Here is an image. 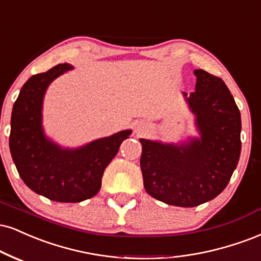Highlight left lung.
<instances>
[{
	"instance_id": "8db88e82",
	"label": "left lung",
	"mask_w": 261,
	"mask_h": 261,
	"mask_svg": "<svg viewBox=\"0 0 261 261\" xmlns=\"http://www.w3.org/2000/svg\"><path fill=\"white\" fill-rule=\"evenodd\" d=\"M196 91L184 93L196 114L200 139L181 146L141 139L147 193L169 205L197 206L220 194L241 154V113L219 76L194 70Z\"/></svg>"
}]
</instances>
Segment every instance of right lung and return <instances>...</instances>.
I'll return each mask as SVG.
<instances>
[{"mask_svg": "<svg viewBox=\"0 0 261 261\" xmlns=\"http://www.w3.org/2000/svg\"><path fill=\"white\" fill-rule=\"evenodd\" d=\"M73 68L58 64L33 75L21 87L11 118L9 149L21 180L34 192L62 203H77L98 193L107 165L131 131L93 141L77 149H62L47 140L41 126L45 91Z\"/></svg>", "mask_w": 261, "mask_h": 261, "instance_id": "right-lung-1", "label": "right lung"}]
</instances>
